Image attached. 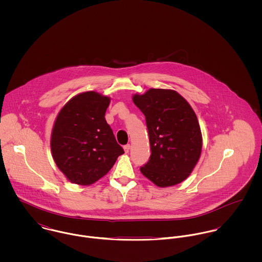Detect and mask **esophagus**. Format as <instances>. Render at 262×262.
<instances>
[{"label":"esophagus","mask_w":262,"mask_h":262,"mask_svg":"<svg viewBox=\"0 0 262 262\" xmlns=\"http://www.w3.org/2000/svg\"><path fill=\"white\" fill-rule=\"evenodd\" d=\"M130 147H131V146H130V144H126V145L124 146V150H125V152H126V153H128V152H129Z\"/></svg>","instance_id":"esophagus-1"}]
</instances>
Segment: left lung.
<instances>
[{
	"instance_id": "left-lung-1",
	"label": "left lung",
	"mask_w": 262,
	"mask_h": 262,
	"mask_svg": "<svg viewBox=\"0 0 262 262\" xmlns=\"http://www.w3.org/2000/svg\"><path fill=\"white\" fill-rule=\"evenodd\" d=\"M133 102L145 116L151 151L140 171L158 187L182 183L202 150L201 128L193 110L171 90L150 89L144 95H135Z\"/></svg>"
}]
</instances>
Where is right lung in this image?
Listing matches in <instances>:
<instances>
[{"instance_id": "right-lung-1", "label": "right lung", "mask_w": 262, "mask_h": 262, "mask_svg": "<svg viewBox=\"0 0 262 262\" xmlns=\"http://www.w3.org/2000/svg\"><path fill=\"white\" fill-rule=\"evenodd\" d=\"M110 99L96 92L73 98L58 114L51 135L57 167L74 184L88 186L104 177L124 149L105 119Z\"/></svg>"}]
</instances>
